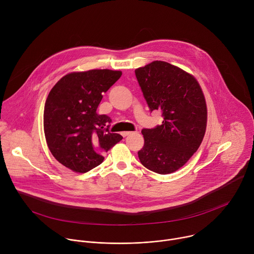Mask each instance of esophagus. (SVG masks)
<instances>
[{"mask_svg":"<svg viewBox=\"0 0 254 254\" xmlns=\"http://www.w3.org/2000/svg\"><path fill=\"white\" fill-rule=\"evenodd\" d=\"M130 133H131V131H123V132H122V135H123L124 137H126V136L129 135Z\"/></svg>","mask_w":254,"mask_h":254,"instance_id":"esophagus-1","label":"esophagus"}]
</instances>
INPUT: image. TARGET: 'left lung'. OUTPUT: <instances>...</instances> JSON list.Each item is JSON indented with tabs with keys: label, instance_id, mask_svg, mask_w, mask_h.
Returning a JSON list of instances; mask_svg holds the SVG:
<instances>
[{
	"label": "left lung",
	"instance_id": "1",
	"mask_svg": "<svg viewBox=\"0 0 254 254\" xmlns=\"http://www.w3.org/2000/svg\"><path fill=\"white\" fill-rule=\"evenodd\" d=\"M150 111L160 110L161 126L142 128L144 144L137 152L147 169L171 174L197 152L207 126V106L196 78L165 61H153L134 70Z\"/></svg>",
	"mask_w": 254,
	"mask_h": 254
}]
</instances>
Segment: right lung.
Here are the masks:
<instances>
[{"instance_id": "obj_1", "label": "right lung", "mask_w": 254, "mask_h": 254, "mask_svg": "<svg viewBox=\"0 0 254 254\" xmlns=\"http://www.w3.org/2000/svg\"><path fill=\"white\" fill-rule=\"evenodd\" d=\"M121 76L122 71L110 69L72 72L49 92L44 107L45 137L53 157L66 168L90 171L123 138L110 132V117L96 114L103 93Z\"/></svg>"}]
</instances>
